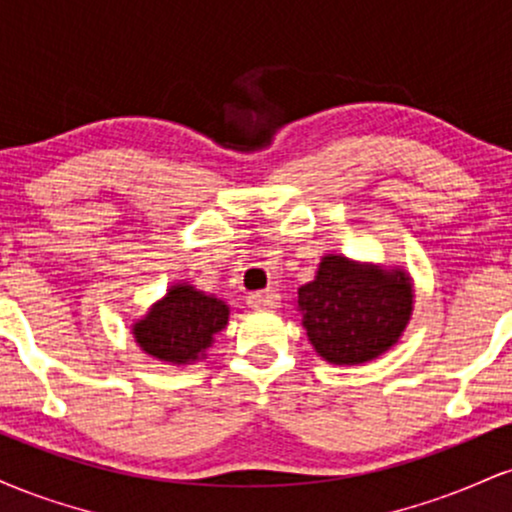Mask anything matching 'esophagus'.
<instances>
[{
	"label": "esophagus",
	"mask_w": 512,
	"mask_h": 512,
	"mask_svg": "<svg viewBox=\"0 0 512 512\" xmlns=\"http://www.w3.org/2000/svg\"><path fill=\"white\" fill-rule=\"evenodd\" d=\"M279 298L281 296L274 289L255 291V293H250V296H248V305H250V308H255V310H272V308H276V305H279Z\"/></svg>",
	"instance_id": "obj_1"
}]
</instances>
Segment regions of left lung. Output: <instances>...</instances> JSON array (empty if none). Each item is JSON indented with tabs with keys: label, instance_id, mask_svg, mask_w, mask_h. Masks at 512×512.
Wrapping results in <instances>:
<instances>
[{
	"label": "left lung",
	"instance_id": "obj_1",
	"mask_svg": "<svg viewBox=\"0 0 512 512\" xmlns=\"http://www.w3.org/2000/svg\"><path fill=\"white\" fill-rule=\"evenodd\" d=\"M414 289L404 269L342 255L322 257L315 279L298 289L310 344L325 361L356 366L385 354L407 327Z\"/></svg>",
	"mask_w": 512,
	"mask_h": 512
}]
</instances>
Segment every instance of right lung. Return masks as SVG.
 Segmentation results:
<instances>
[{"label":"right lung","instance_id":"1","mask_svg":"<svg viewBox=\"0 0 512 512\" xmlns=\"http://www.w3.org/2000/svg\"><path fill=\"white\" fill-rule=\"evenodd\" d=\"M228 305L190 284L170 286L161 301L151 305L132 334L144 354L158 361L185 366L207 356L214 337L228 325Z\"/></svg>","mask_w":512,"mask_h":512}]
</instances>
